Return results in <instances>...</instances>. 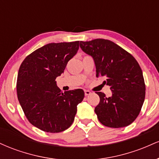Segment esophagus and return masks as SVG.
I'll use <instances>...</instances> for the list:
<instances>
[{
  "label": "esophagus",
  "mask_w": 159,
  "mask_h": 159,
  "mask_svg": "<svg viewBox=\"0 0 159 159\" xmlns=\"http://www.w3.org/2000/svg\"><path fill=\"white\" fill-rule=\"evenodd\" d=\"M90 94H91V92H90V91L87 90H84V95H85L86 96H89V95H90Z\"/></svg>",
  "instance_id": "1"
}]
</instances>
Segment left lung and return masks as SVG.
Masks as SVG:
<instances>
[{"mask_svg": "<svg viewBox=\"0 0 159 159\" xmlns=\"http://www.w3.org/2000/svg\"><path fill=\"white\" fill-rule=\"evenodd\" d=\"M83 52L93 58L96 77L104 78L111 87V96L96 92L100 98L95 113L105 126L121 128L130 125L141 110L146 86L141 68L132 54L107 39L80 42Z\"/></svg>", "mask_w": 159, "mask_h": 159, "instance_id": "1", "label": "left lung"}]
</instances>
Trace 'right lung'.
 Returning <instances> with one entry per match:
<instances>
[{
    "instance_id": "right-lung-1",
    "label": "right lung",
    "mask_w": 159,
    "mask_h": 159,
    "mask_svg": "<svg viewBox=\"0 0 159 159\" xmlns=\"http://www.w3.org/2000/svg\"><path fill=\"white\" fill-rule=\"evenodd\" d=\"M78 48L79 41L49 43L27 56L20 66L18 99L28 121L44 132L68 129L84 97L81 89L63 93L55 81Z\"/></svg>"
}]
</instances>
